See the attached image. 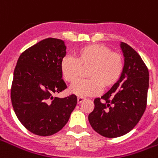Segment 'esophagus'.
Here are the masks:
<instances>
[{"instance_id": "esophagus-1", "label": "esophagus", "mask_w": 158, "mask_h": 158, "mask_svg": "<svg viewBox=\"0 0 158 158\" xmlns=\"http://www.w3.org/2000/svg\"><path fill=\"white\" fill-rule=\"evenodd\" d=\"M85 100V98H83V97H80V96H79V97H78V103L80 104V103H82Z\"/></svg>"}]
</instances>
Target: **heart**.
I'll return each instance as SVG.
<instances>
[{"instance_id": "1", "label": "heart", "mask_w": 158, "mask_h": 158, "mask_svg": "<svg viewBox=\"0 0 158 158\" xmlns=\"http://www.w3.org/2000/svg\"><path fill=\"white\" fill-rule=\"evenodd\" d=\"M88 79L81 80L70 88V92L79 96H91L118 83L124 69V58L118 52L101 44H91L79 48L74 58L67 56L61 62V73L69 84L75 83L82 69H87Z\"/></svg>"}]
</instances>
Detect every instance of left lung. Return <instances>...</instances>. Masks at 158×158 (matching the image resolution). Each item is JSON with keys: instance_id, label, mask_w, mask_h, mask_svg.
Listing matches in <instances>:
<instances>
[{"instance_id": "left-lung-1", "label": "left lung", "mask_w": 158, "mask_h": 158, "mask_svg": "<svg viewBox=\"0 0 158 158\" xmlns=\"http://www.w3.org/2000/svg\"><path fill=\"white\" fill-rule=\"evenodd\" d=\"M124 69L117 84L101 98L94 100L89 114L93 129L107 138L119 137L134 129L145 112L149 87V72L140 56L121 43Z\"/></svg>"}]
</instances>
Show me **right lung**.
I'll list each match as a JSON object with an SVG mask.
<instances>
[{"label": "right lung", "mask_w": 158, "mask_h": 158, "mask_svg": "<svg viewBox=\"0 0 158 158\" xmlns=\"http://www.w3.org/2000/svg\"><path fill=\"white\" fill-rule=\"evenodd\" d=\"M65 55L62 40L47 38L23 52L14 69L12 107L20 123L37 135H52L61 130L77 105L75 95L55 96L67 89L61 73Z\"/></svg>", "instance_id": "obj_1"}]
</instances>
